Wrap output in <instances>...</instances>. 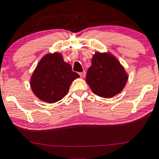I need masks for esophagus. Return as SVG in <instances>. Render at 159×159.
I'll return each mask as SVG.
<instances>
[{
  "mask_svg": "<svg viewBox=\"0 0 159 159\" xmlns=\"http://www.w3.org/2000/svg\"><path fill=\"white\" fill-rule=\"evenodd\" d=\"M79 75H80V76L81 77V78H84V77H85V75H86V72H85V71H82V72L80 73Z\"/></svg>",
  "mask_w": 159,
  "mask_h": 159,
  "instance_id": "esophagus-1",
  "label": "esophagus"
}]
</instances>
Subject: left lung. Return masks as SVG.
<instances>
[{
	"mask_svg": "<svg viewBox=\"0 0 159 159\" xmlns=\"http://www.w3.org/2000/svg\"><path fill=\"white\" fill-rule=\"evenodd\" d=\"M128 80V74L124 66L110 52L93 54L86 82L96 95L111 98L121 93Z\"/></svg>",
	"mask_w": 159,
	"mask_h": 159,
	"instance_id": "8db88e82",
	"label": "left lung"
}]
</instances>
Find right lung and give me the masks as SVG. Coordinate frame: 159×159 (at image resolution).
Segmentation results:
<instances>
[{"label": "right lung", "mask_w": 159, "mask_h": 159, "mask_svg": "<svg viewBox=\"0 0 159 159\" xmlns=\"http://www.w3.org/2000/svg\"><path fill=\"white\" fill-rule=\"evenodd\" d=\"M79 77L64 61L62 53H50L38 63L31 76L30 86L38 99L54 103L67 95L71 82Z\"/></svg>", "instance_id": "1"}]
</instances>
